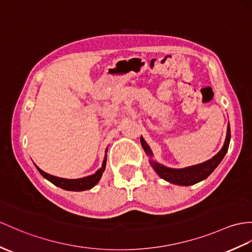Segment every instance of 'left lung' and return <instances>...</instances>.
Returning <instances> with one entry per match:
<instances>
[{
	"mask_svg": "<svg viewBox=\"0 0 252 252\" xmlns=\"http://www.w3.org/2000/svg\"><path fill=\"white\" fill-rule=\"evenodd\" d=\"M140 140L144 152L146 153V155L150 157V164L152 165V168L155 170V172L161 177V179H163L164 181H167L169 183L175 184V185L191 186V185H194V184L207 179V177L213 173V171L218 167V164L221 162V160L229 149V144L231 140V131H230V125H229L228 129H226V137H225L224 144L217 155H215L213 158L210 159V160H207L205 162L191 165V167L183 168V169H173V168L165 167V165L154 160V159H153V156L154 155H153V152L151 150L150 145L145 142V140L143 139L142 136H141Z\"/></svg>",
	"mask_w": 252,
	"mask_h": 252,
	"instance_id": "1",
	"label": "left lung"
}]
</instances>
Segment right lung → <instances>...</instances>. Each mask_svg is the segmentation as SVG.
I'll return each mask as SVG.
<instances>
[{"instance_id":"right-lung-1","label":"right lung","mask_w":252,"mask_h":252,"mask_svg":"<svg viewBox=\"0 0 252 252\" xmlns=\"http://www.w3.org/2000/svg\"><path fill=\"white\" fill-rule=\"evenodd\" d=\"M107 152H108V149H106V155H105V158H103L101 168L99 170H97L94 174L82 177V179H77V180L62 179V177H58V176L46 173L45 171L39 169L37 165H36V168H37V170L39 171V173L44 176L46 180L51 182L53 185L65 190H68V191H83V190H89L91 188H93L95 185H97L98 182L100 181L103 171L106 170Z\"/></svg>"}]
</instances>
